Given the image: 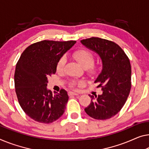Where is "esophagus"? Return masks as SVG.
<instances>
[{
  "label": "esophagus",
  "instance_id": "1",
  "mask_svg": "<svg viewBox=\"0 0 149 149\" xmlns=\"http://www.w3.org/2000/svg\"><path fill=\"white\" fill-rule=\"evenodd\" d=\"M69 95H70V96H77L78 94L74 92H69Z\"/></svg>",
  "mask_w": 149,
  "mask_h": 149
}]
</instances>
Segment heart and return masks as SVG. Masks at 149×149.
Masks as SVG:
<instances>
[{
  "label": "heart",
  "mask_w": 149,
  "mask_h": 149,
  "mask_svg": "<svg viewBox=\"0 0 149 149\" xmlns=\"http://www.w3.org/2000/svg\"><path fill=\"white\" fill-rule=\"evenodd\" d=\"M72 57L77 63L80 64L82 67L87 68L88 72L91 74H94L97 72V66L95 65L94 63V55L90 50L86 49L81 48L77 49L72 53ZM66 63L65 57H62L59 59L57 64V71L59 73L63 72ZM77 82L72 81L71 82V86L75 87L76 86Z\"/></svg>",
  "instance_id": "heart-1"
}]
</instances>
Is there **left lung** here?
<instances>
[{"mask_svg": "<svg viewBox=\"0 0 149 149\" xmlns=\"http://www.w3.org/2000/svg\"><path fill=\"white\" fill-rule=\"evenodd\" d=\"M81 43L99 55L102 70L95 80L102 88V94L89 95L91 102L84 110L97 120L109 119L123 107L131 88V65L120 47L108 40L91 37Z\"/></svg>", "mask_w": 149, "mask_h": 149, "instance_id": "1", "label": "left lung"}]
</instances>
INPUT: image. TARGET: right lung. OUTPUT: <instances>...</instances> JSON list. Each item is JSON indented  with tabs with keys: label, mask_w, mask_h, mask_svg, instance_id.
Returning <instances> with one entry per match:
<instances>
[{
	"label": "right lung",
	"mask_w": 149,
	"mask_h": 149,
	"mask_svg": "<svg viewBox=\"0 0 149 149\" xmlns=\"http://www.w3.org/2000/svg\"><path fill=\"white\" fill-rule=\"evenodd\" d=\"M75 41L44 40L26 47L18 61L15 72V88L18 101L25 114L34 120L49 124L65 112L67 92L47 90V77L56 72L57 62Z\"/></svg>",
	"instance_id": "add662e5"
}]
</instances>
